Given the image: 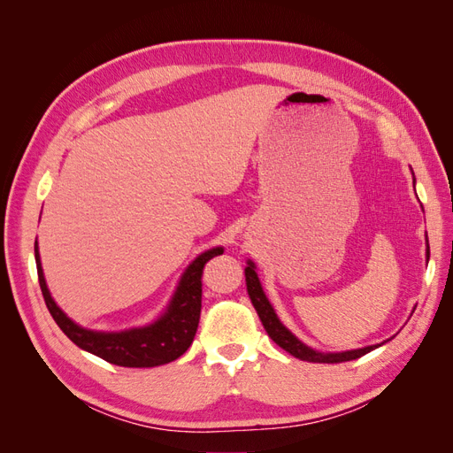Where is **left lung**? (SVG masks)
Masks as SVG:
<instances>
[{
    "instance_id": "8db88e82",
    "label": "left lung",
    "mask_w": 453,
    "mask_h": 453,
    "mask_svg": "<svg viewBox=\"0 0 453 453\" xmlns=\"http://www.w3.org/2000/svg\"><path fill=\"white\" fill-rule=\"evenodd\" d=\"M426 260H428V241H426ZM245 277H247V291L250 296V303L257 310V314L262 321V326L265 329V333L270 334L272 341L275 344H280L283 350H287L291 356L304 359V362H314V364H341V362H350V359H357L365 356L367 352L375 350L380 344H373V346H365V348H357V350H348V352H318L314 348L306 346L304 342H300L295 334L288 331L283 323L277 318L273 306L270 304V300L265 298L262 285L258 280L257 273V265L254 262H247L245 268Z\"/></svg>"
}]
</instances>
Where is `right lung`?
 Masks as SVG:
<instances>
[{
    "label": "right lung",
    "instance_id": "right-lung-1",
    "mask_svg": "<svg viewBox=\"0 0 453 453\" xmlns=\"http://www.w3.org/2000/svg\"><path fill=\"white\" fill-rule=\"evenodd\" d=\"M224 249L216 247L199 254L183 272L180 285L173 293L166 311L157 321L143 327L126 331H91L80 327L55 304L45 285V277L40 262L38 241L34 242L40 288L57 326L82 350L96 354L109 364L122 367H157L178 359L191 346L201 318L203 298V268L204 264L222 254Z\"/></svg>",
    "mask_w": 453,
    "mask_h": 453
}]
</instances>
